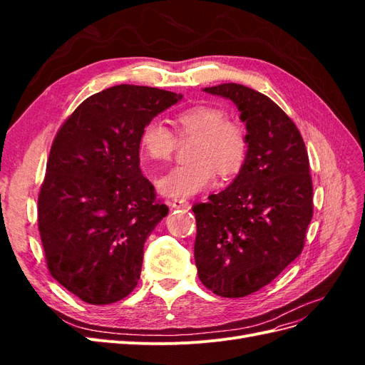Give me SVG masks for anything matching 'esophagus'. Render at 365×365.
Here are the masks:
<instances>
[{"mask_svg":"<svg viewBox=\"0 0 365 365\" xmlns=\"http://www.w3.org/2000/svg\"><path fill=\"white\" fill-rule=\"evenodd\" d=\"M170 205H172V208H189L190 202L185 200H172Z\"/></svg>","mask_w":365,"mask_h":365,"instance_id":"esophagus-1","label":"esophagus"}]
</instances>
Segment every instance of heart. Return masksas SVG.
Returning <instances> with one entry per match:
<instances>
[{
    "label": "heart",
    "mask_w": 365,
    "mask_h": 365,
    "mask_svg": "<svg viewBox=\"0 0 365 365\" xmlns=\"http://www.w3.org/2000/svg\"><path fill=\"white\" fill-rule=\"evenodd\" d=\"M180 135L196 137L192 163L175 165L157 180L160 193L170 197H187L200 193L222 176L236 173L248 152L247 130L239 121L228 120L222 108L196 105L175 115ZM176 146L172 130L160 120H150L141 129L140 150L146 160L163 163L170 160Z\"/></svg>",
    "instance_id": "obj_1"
}]
</instances>
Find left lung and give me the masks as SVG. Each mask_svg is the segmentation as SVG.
Returning <instances> with one entry per match:
<instances>
[{
  "label": "left lung",
  "mask_w": 365,
  "mask_h": 365,
  "mask_svg": "<svg viewBox=\"0 0 365 365\" xmlns=\"http://www.w3.org/2000/svg\"><path fill=\"white\" fill-rule=\"evenodd\" d=\"M204 91L237 106L248 152L225 190L193 205L195 262L207 289L239 298L271 283L300 256L312 219L309 158L300 130L269 97L239 83Z\"/></svg>",
  "instance_id": "1"
}]
</instances>
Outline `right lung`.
<instances>
[{
	"mask_svg": "<svg viewBox=\"0 0 365 365\" xmlns=\"http://www.w3.org/2000/svg\"><path fill=\"white\" fill-rule=\"evenodd\" d=\"M182 94L117 85L93 94L54 138L38 197L50 274L85 303L109 304L140 280L143 248L169 213L141 175L140 134Z\"/></svg>",
	"mask_w": 365,
	"mask_h": 365,
	"instance_id": "right-lung-1",
	"label": "right lung"
}]
</instances>
